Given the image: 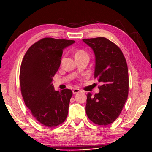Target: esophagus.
<instances>
[{
  "label": "esophagus",
  "mask_w": 152,
  "mask_h": 152,
  "mask_svg": "<svg viewBox=\"0 0 152 152\" xmlns=\"http://www.w3.org/2000/svg\"><path fill=\"white\" fill-rule=\"evenodd\" d=\"M72 91H73V94H76L79 93V92L81 91H80V89H78V88H74V89H73Z\"/></svg>",
  "instance_id": "obj_1"
}]
</instances>
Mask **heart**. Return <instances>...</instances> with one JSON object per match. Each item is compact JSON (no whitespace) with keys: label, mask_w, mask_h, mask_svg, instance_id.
Returning <instances> with one entry per match:
<instances>
[{"label":"heart","mask_w":152,"mask_h":152,"mask_svg":"<svg viewBox=\"0 0 152 152\" xmlns=\"http://www.w3.org/2000/svg\"><path fill=\"white\" fill-rule=\"evenodd\" d=\"M83 54H86V52L83 50H78V51H76V55L75 56H81V55H83Z\"/></svg>","instance_id":"heart-1"}]
</instances>
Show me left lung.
I'll use <instances>...</instances> for the list:
<instances>
[{
	"mask_svg": "<svg viewBox=\"0 0 152 152\" xmlns=\"http://www.w3.org/2000/svg\"><path fill=\"white\" fill-rule=\"evenodd\" d=\"M83 41L95 54L94 78L102 86L99 92L87 94L86 112L98 125L113 123L121 114L129 94V73L124 56L118 47L104 37L86 38Z\"/></svg>",
	"mask_w": 152,
	"mask_h": 152,
	"instance_id": "left-lung-1",
	"label": "left lung"
}]
</instances>
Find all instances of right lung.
Returning a JSON list of instances; mask_svg holds the SVG:
<instances>
[{
  "mask_svg": "<svg viewBox=\"0 0 152 152\" xmlns=\"http://www.w3.org/2000/svg\"><path fill=\"white\" fill-rule=\"evenodd\" d=\"M74 43L72 40L42 38L28 49L23 58V99L32 116L43 126H58L67 117L72 91L68 88L55 91L52 81L60 67L63 50Z\"/></svg>",
  "mask_w": 152,
  "mask_h": 152,
  "instance_id": "1",
  "label": "right lung"
}]
</instances>
